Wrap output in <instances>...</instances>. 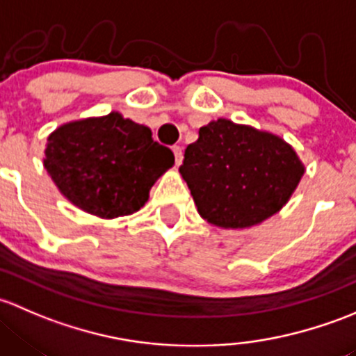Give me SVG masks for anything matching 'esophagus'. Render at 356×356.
Masks as SVG:
<instances>
[{
    "instance_id": "esophagus-1",
    "label": "esophagus",
    "mask_w": 356,
    "mask_h": 356,
    "mask_svg": "<svg viewBox=\"0 0 356 356\" xmlns=\"http://www.w3.org/2000/svg\"><path fill=\"white\" fill-rule=\"evenodd\" d=\"M173 152H175V161H177V164L179 166L183 161V149L179 147V145H173Z\"/></svg>"
}]
</instances>
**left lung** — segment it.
Returning a JSON list of instances; mask_svg holds the SVG:
<instances>
[{
	"label": "left lung",
	"mask_w": 356,
	"mask_h": 356,
	"mask_svg": "<svg viewBox=\"0 0 356 356\" xmlns=\"http://www.w3.org/2000/svg\"><path fill=\"white\" fill-rule=\"evenodd\" d=\"M303 171L283 138L225 118L200 128L179 166L199 214L226 229L248 228L276 214Z\"/></svg>",
	"instance_id": "obj_1"
}]
</instances>
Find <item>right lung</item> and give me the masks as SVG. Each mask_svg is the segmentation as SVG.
<instances>
[{
    "instance_id": "1",
    "label": "right lung",
    "mask_w": 356,
    "mask_h": 356,
    "mask_svg": "<svg viewBox=\"0 0 356 356\" xmlns=\"http://www.w3.org/2000/svg\"><path fill=\"white\" fill-rule=\"evenodd\" d=\"M44 168L76 207L104 219L137 212L175 156L152 140L144 124L109 113L56 128L47 138Z\"/></svg>"
}]
</instances>
